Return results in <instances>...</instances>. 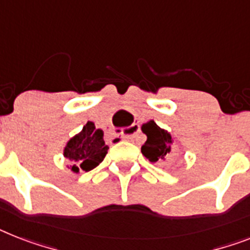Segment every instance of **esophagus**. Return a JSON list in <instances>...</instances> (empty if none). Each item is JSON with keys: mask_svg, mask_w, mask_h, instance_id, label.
I'll list each match as a JSON object with an SVG mask.
<instances>
[{"mask_svg": "<svg viewBox=\"0 0 250 250\" xmlns=\"http://www.w3.org/2000/svg\"><path fill=\"white\" fill-rule=\"evenodd\" d=\"M138 133H139V125L133 124V125L127 127L126 130H124L123 137L121 138H124V139H134V138H137Z\"/></svg>", "mask_w": 250, "mask_h": 250, "instance_id": "esophagus-1", "label": "esophagus"}]
</instances>
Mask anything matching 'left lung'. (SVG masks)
I'll return each mask as SVG.
<instances>
[{"instance_id": "left-lung-1", "label": "left lung", "mask_w": 250, "mask_h": 250, "mask_svg": "<svg viewBox=\"0 0 250 250\" xmlns=\"http://www.w3.org/2000/svg\"><path fill=\"white\" fill-rule=\"evenodd\" d=\"M142 131L147 135V142L142 146V153L150 162H164L167 154L171 153V146L174 139L167 130L162 129L153 120L147 121L140 126Z\"/></svg>"}]
</instances>
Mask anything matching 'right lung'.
<instances>
[{
  "label": "right lung",
  "mask_w": 250,
  "mask_h": 250,
  "mask_svg": "<svg viewBox=\"0 0 250 250\" xmlns=\"http://www.w3.org/2000/svg\"><path fill=\"white\" fill-rule=\"evenodd\" d=\"M108 146L103 140V130L97 129L94 123L88 121L82 131L70 138L63 148V157L71 172L79 174L82 171H90L101 164L107 154Z\"/></svg>",
  "instance_id": "add662e5"
}]
</instances>
